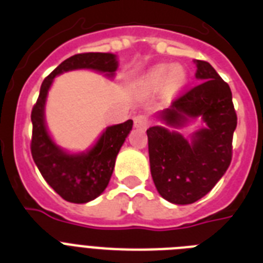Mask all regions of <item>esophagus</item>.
<instances>
[{
  "label": "esophagus",
  "mask_w": 263,
  "mask_h": 263,
  "mask_svg": "<svg viewBox=\"0 0 263 263\" xmlns=\"http://www.w3.org/2000/svg\"><path fill=\"white\" fill-rule=\"evenodd\" d=\"M150 123H152V119H150L147 115H138L134 117V124H135V127L140 128V129H146V128L150 125Z\"/></svg>",
  "instance_id": "1"
}]
</instances>
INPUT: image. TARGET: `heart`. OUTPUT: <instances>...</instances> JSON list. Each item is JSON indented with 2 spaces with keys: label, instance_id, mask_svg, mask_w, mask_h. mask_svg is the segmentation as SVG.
Returning a JSON list of instances; mask_svg holds the SVG:
<instances>
[{
  "label": "heart",
  "instance_id": "b5f03b06",
  "mask_svg": "<svg viewBox=\"0 0 263 263\" xmlns=\"http://www.w3.org/2000/svg\"><path fill=\"white\" fill-rule=\"evenodd\" d=\"M166 72H168V68L162 67V68H160V69H157L156 75L157 76H164ZM171 78H172L173 83L180 84L184 80V72L181 71L180 68H175V69L172 71V73H171Z\"/></svg>",
  "mask_w": 263,
  "mask_h": 263
}]
</instances>
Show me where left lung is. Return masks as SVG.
<instances>
[{"instance_id": "1", "label": "left lung", "mask_w": 263, "mask_h": 263, "mask_svg": "<svg viewBox=\"0 0 263 263\" xmlns=\"http://www.w3.org/2000/svg\"><path fill=\"white\" fill-rule=\"evenodd\" d=\"M196 67L199 82L180 92L161 117L177 127L187 117L202 116L208 127L191 143L158 125L147 129L153 181L160 195L176 204L194 203L212 191L232 161L237 116L231 88L208 61L196 60Z\"/></svg>"}]
</instances>
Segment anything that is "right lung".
I'll return each instance as SVG.
<instances>
[{"mask_svg":"<svg viewBox=\"0 0 263 263\" xmlns=\"http://www.w3.org/2000/svg\"><path fill=\"white\" fill-rule=\"evenodd\" d=\"M90 68L113 75L117 69L116 55L110 53H79L60 64L43 80L36 103L31 111L32 136L31 154L47 184L63 199L72 203H86L101 195L107 187L115 169L116 157L132 129V120L106 128L98 143L86 154L69 156L55 146L47 135L43 107L47 90L55 76L71 69Z\"/></svg>","mask_w":263,"mask_h":263,"instance_id":"1","label":"right lung"}]
</instances>
